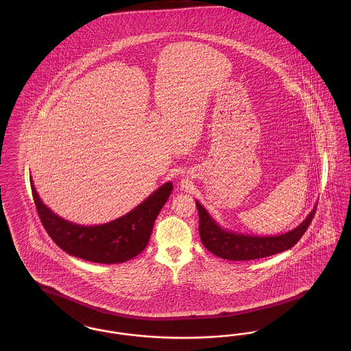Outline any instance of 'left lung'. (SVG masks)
I'll use <instances>...</instances> for the list:
<instances>
[{
  "label": "left lung",
  "instance_id": "8db88e82",
  "mask_svg": "<svg viewBox=\"0 0 351 351\" xmlns=\"http://www.w3.org/2000/svg\"><path fill=\"white\" fill-rule=\"evenodd\" d=\"M196 206L200 218L199 233L202 245L212 254L228 261L259 259L293 247L306 232L316 213L315 208L302 223L288 233L276 237H255L221 229L199 201H196Z\"/></svg>",
  "mask_w": 351,
  "mask_h": 351
}]
</instances>
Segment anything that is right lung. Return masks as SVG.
<instances>
[{
  "label": "right lung",
  "mask_w": 351,
  "mask_h": 351,
  "mask_svg": "<svg viewBox=\"0 0 351 351\" xmlns=\"http://www.w3.org/2000/svg\"><path fill=\"white\" fill-rule=\"evenodd\" d=\"M32 192L43 228L62 250L84 261L112 265L126 262L145 250L172 184H163L128 215L97 226H80L52 213L39 199L33 182Z\"/></svg>",
  "instance_id": "obj_1"
}]
</instances>
